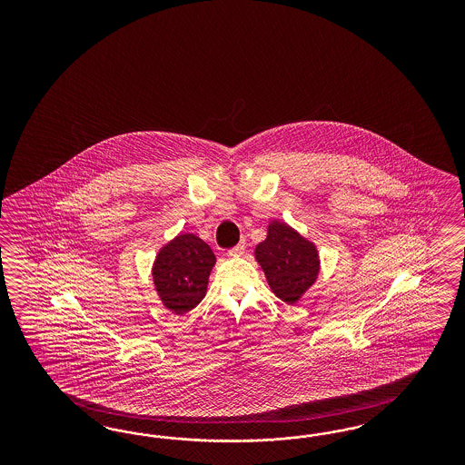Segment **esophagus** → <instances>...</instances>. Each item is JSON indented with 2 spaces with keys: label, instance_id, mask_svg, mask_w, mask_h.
<instances>
[{
  "label": "esophagus",
  "instance_id": "esophagus-1",
  "mask_svg": "<svg viewBox=\"0 0 465 465\" xmlns=\"http://www.w3.org/2000/svg\"><path fill=\"white\" fill-rule=\"evenodd\" d=\"M245 251V242H240L239 245H235V247H232L230 251H228V255L230 257H240L242 253Z\"/></svg>",
  "mask_w": 465,
  "mask_h": 465
}]
</instances>
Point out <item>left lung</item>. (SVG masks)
I'll list each match as a JSON object with an SVG mask.
<instances>
[{"instance_id":"left-lung-1","label":"left lung","mask_w":465,"mask_h":465,"mask_svg":"<svg viewBox=\"0 0 465 465\" xmlns=\"http://www.w3.org/2000/svg\"><path fill=\"white\" fill-rule=\"evenodd\" d=\"M255 259L272 293L290 305L305 295L321 271L317 247L282 222L269 223L268 237L255 247Z\"/></svg>"}]
</instances>
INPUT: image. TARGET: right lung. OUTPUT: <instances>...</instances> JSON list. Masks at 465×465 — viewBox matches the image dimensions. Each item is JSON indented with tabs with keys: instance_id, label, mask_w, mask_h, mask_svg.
Returning a JSON list of instances; mask_svg holds the SVG:
<instances>
[{
	"instance_id": "1",
	"label": "right lung",
	"mask_w": 465,
	"mask_h": 465,
	"mask_svg": "<svg viewBox=\"0 0 465 465\" xmlns=\"http://www.w3.org/2000/svg\"><path fill=\"white\" fill-rule=\"evenodd\" d=\"M216 257L194 233H181L160 249L153 262V282L162 303L177 315L194 309L206 295Z\"/></svg>"
}]
</instances>
